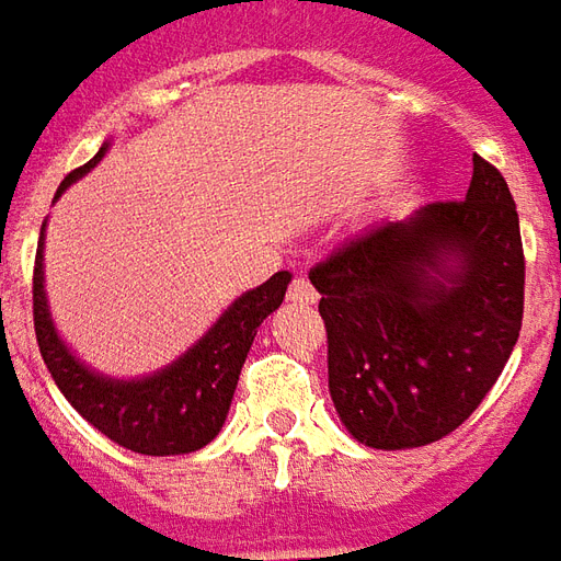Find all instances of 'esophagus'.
I'll return each mask as SVG.
<instances>
[{
	"label": "esophagus",
	"mask_w": 561,
	"mask_h": 561,
	"mask_svg": "<svg viewBox=\"0 0 561 561\" xmlns=\"http://www.w3.org/2000/svg\"><path fill=\"white\" fill-rule=\"evenodd\" d=\"M289 301H296V305H317V289L311 287V280L299 274L293 284H289Z\"/></svg>",
	"instance_id": "obj_1"
}]
</instances>
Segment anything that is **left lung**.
Here are the masks:
<instances>
[{
	"label": "left lung",
	"instance_id": "obj_1",
	"mask_svg": "<svg viewBox=\"0 0 561 561\" xmlns=\"http://www.w3.org/2000/svg\"><path fill=\"white\" fill-rule=\"evenodd\" d=\"M311 284L329 392L353 438L404 450L450 435L486 399L523 325L526 256L502 172L474 157L468 196L351 238L313 265Z\"/></svg>",
	"mask_w": 561,
	"mask_h": 561
}]
</instances>
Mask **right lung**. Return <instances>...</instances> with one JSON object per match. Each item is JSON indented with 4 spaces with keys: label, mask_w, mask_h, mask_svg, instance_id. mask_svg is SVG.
<instances>
[{
    "label": "right lung",
    "mask_w": 561,
    "mask_h": 561,
    "mask_svg": "<svg viewBox=\"0 0 561 561\" xmlns=\"http://www.w3.org/2000/svg\"><path fill=\"white\" fill-rule=\"evenodd\" d=\"M102 153L105 147L87 165L66 174L57 196L87 169H93ZM287 284L289 272L272 274L262 287L244 293L186 356L160 375L126 383L83 368L57 337L47 313L38 241L33 268L35 337L59 392L90 426H96L102 435H108L126 450L145 456H178L205 447L224 428L256 329L268 313L280 308Z\"/></svg>",
    "instance_id": "add662e5"
}]
</instances>
